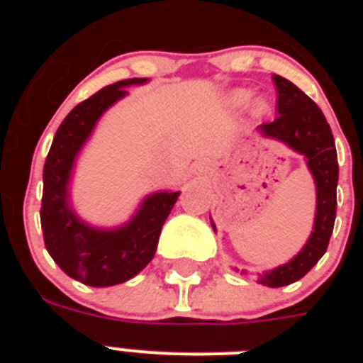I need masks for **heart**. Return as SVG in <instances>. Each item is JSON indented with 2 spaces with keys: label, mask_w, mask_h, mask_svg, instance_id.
I'll use <instances>...</instances> for the list:
<instances>
[{
  "label": "heart",
  "mask_w": 363,
  "mask_h": 363,
  "mask_svg": "<svg viewBox=\"0 0 363 363\" xmlns=\"http://www.w3.org/2000/svg\"><path fill=\"white\" fill-rule=\"evenodd\" d=\"M249 98H251V92L245 91V89H238V91L233 92L230 101H233L234 105H243L249 101ZM267 111H269V104L264 98H258L252 101V112H255V114H265Z\"/></svg>",
  "instance_id": "b5f03b06"
}]
</instances>
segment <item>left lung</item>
<instances>
[{
  "label": "left lung",
  "mask_w": 363,
  "mask_h": 363,
  "mask_svg": "<svg viewBox=\"0 0 363 363\" xmlns=\"http://www.w3.org/2000/svg\"><path fill=\"white\" fill-rule=\"evenodd\" d=\"M272 82L277 85V111L280 116L271 123L259 125V130L264 136L303 154L316 184V216L307 243L289 264L258 278L259 284L267 287H284L306 277L325 255L336 218L338 156L331 127L318 105L289 79L272 74Z\"/></svg>",
  "instance_id": "left-lung-1"
}]
</instances>
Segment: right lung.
<instances>
[{"label": "right lung", "mask_w": 363, "mask_h": 363, "mask_svg": "<svg viewBox=\"0 0 363 363\" xmlns=\"http://www.w3.org/2000/svg\"><path fill=\"white\" fill-rule=\"evenodd\" d=\"M147 78H130L104 86L67 114L43 167L41 229L45 247L65 274L91 287H111L136 277L156 252L160 233L179 191L154 192L143 200L129 223L96 229L76 216L69 201V182L76 156L111 105L127 96V86Z\"/></svg>", "instance_id": "right-lung-1"}]
</instances>
